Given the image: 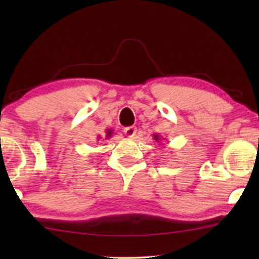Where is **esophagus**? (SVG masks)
<instances>
[{"mask_svg":"<svg viewBox=\"0 0 259 259\" xmlns=\"http://www.w3.org/2000/svg\"><path fill=\"white\" fill-rule=\"evenodd\" d=\"M123 133H125L126 137L133 138L134 136H136V133H137V128H136V127H134V126L126 127V128L123 130Z\"/></svg>","mask_w":259,"mask_h":259,"instance_id":"34e87169","label":"esophagus"}]
</instances>
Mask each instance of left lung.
<instances>
[{"mask_svg": "<svg viewBox=\"0 0 259 259\" xmlns=\"http://www.w3.org/2000/svg\"><path fill=\"white\" fill-rule=\"evenodd\" d=\"M154 140L157 141V143H160L161 140H165V139H164V138L159 137V134H154Z\"/></svg>", "mask_w": 259, "mask_h": 259, "instance_id": "8db88e82", "label": "left lung"}]
</instances>
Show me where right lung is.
<instances>
[{"instance_id": "right-lung-1", "label": "right lung", "mask_w": 259, "mask_h": 259, "mask_svg": "<svg viewBox=\"0 0 259 259\" xmlns=\"http://www.w3.org/2000/svg\"><path fill=\"white\" fill-rule=\"evenodd\" d=\"M111 136H112V131H111V130H108V131H107V134H106V137L109 138ZM99 139H100V138H98V140H99Z\"/></svg>"}]
</instances>
